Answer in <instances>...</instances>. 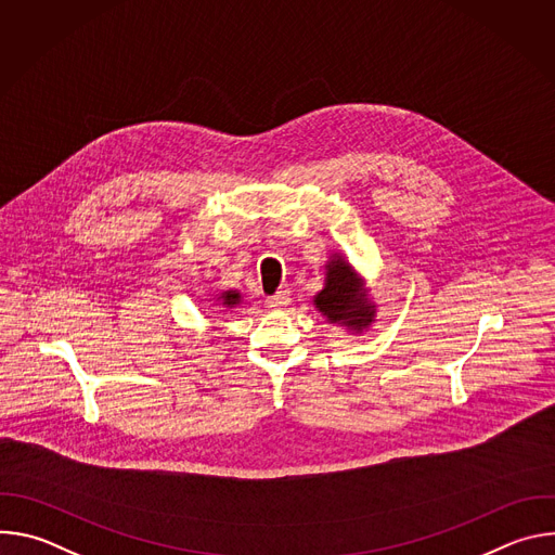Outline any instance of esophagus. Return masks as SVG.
<instances>
[{
	"mask_svg": "<svg viewBox=\"0 0 555 555\" xmlns=\"http://www.w3.org/2000/svg\"><path fill=\"white\" fill-rule=\"evenodd\" d=\"M289 302H292V294H289L287 289H281V292H276L274 296H270V298L266 300V305H268L270 309H285Z\"/></svg>",
	"mask_w": 555,
	"mask_h": 555,
	"instance_id": "obj_1",
	"label": "esophagus"
}]
</instances>
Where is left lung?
<instances>
[{"mask_svg":"<svg viewBox=\"0 0 555 555\" xmlns=\"http://www.w3.org/2000/svg\"><path fill=\"white\" fill-rule=\"evenodd\" d=\"M323 268V289L311 300L315 311L330 325L343 327L349 334L369 332L377 315V302L371 296L369 281L340 250H334Z\"/></svg>","mask_w":555,"mask_h":555,"instance_id":"8db88e82","label":"left lung"}]
</instances>
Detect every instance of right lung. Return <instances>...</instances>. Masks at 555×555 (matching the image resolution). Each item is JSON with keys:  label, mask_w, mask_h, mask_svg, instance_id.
I'll return each instance as SVG.
<instances>
[{"label": "right lung", "mask_w": 555, "mask_h": 555, "mask_svg": "<svg viewBox=\"0 0 555 555\" xmlns=\"http://www.w3.org/2000/svg\"><path fill=\"white\" fill-rule=\"evenodd\" d=\"M212 305L219 309V311H232L234 307H240L244 302V294L240 289L234 287H228V289H219L212 294Z\"/></svg>", "instance_id": "1"}]
</instances>
